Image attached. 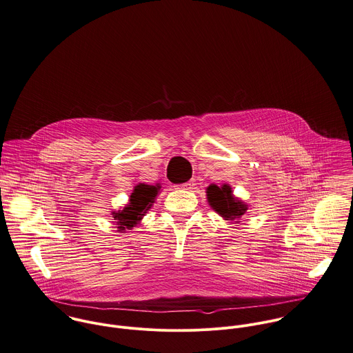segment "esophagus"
<instances>
[{"label":"esophagus","instance_id":"esophagus-1","mask_svg":"<svg viewBox=\"0 0 353 353\" xmlns=\"http://www.w3.org/2000/svg\"><path fill=\"white\" fill-rule=\"evenodd\" d=\"M195 185H196V183H195V180L192 179V180H190V181H187V183H184V184L176 185V188H177V190H194Z\"/></svg>","mask_w":353,"mask_h":353}]
</instances>
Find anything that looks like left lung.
Wrapping results in <instances>:
<instances>
[{
	"mask_svg": "<svg viewBox=\"0 0 353 353\" xmlns=\"http://www.w3.org/2000/svg\"><path fill=\"white\" fill-rule=\"evenodd\" d=\"M208 202L214 212L226 221L240 222L239 219L248 210V205L240 198L233 195L232 187L229 184H210L206 188Z\"/></svg>",
	"mask_w": 353,
	"mask_h": 353,
	"instance_id": "left-lung-1",
	"label": "left lung"
}]
</instances>
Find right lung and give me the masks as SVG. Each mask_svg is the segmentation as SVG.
I'll return each instance as SVG.
<instances>
[{
  "label": "right lung",
  "instance_id": "1",
  "mask_svg": "<svg viewBox=\"0 0 353 353\" xmlns=\"http://www.w3.org/2000/svg\"><path fill=\"white\" fill-rule=\"evenodd\" d=\"M161 191V184L148 185L139 183L134 187L132 194L130 195V202L123 210H113L110 215L113 216V223L119 232H127L132 229L141 221L145 212L154 205L158 194Z\"/></svg>",
  "mask_w": 353,
  "mask_h": 353
}]
</instances>
